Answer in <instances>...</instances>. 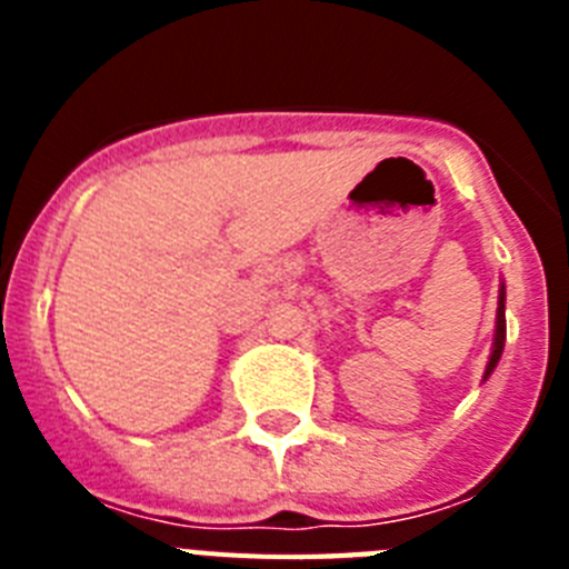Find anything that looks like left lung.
<instances>
[{
	"mask_svg": "<svg viewBox=\"0 0 569 569\" xmlns=\"http://www.w3.org/2000/svg\"><path fill=\"white\" fill-rule=\"evenodd\" d=\"M505 301H507V290H505V281H501V288H499V310H496V336H492V350H490V359H487V367H485V381L490 379L492 370H496V365H499L501 353H505V339H507Z\"/></svg>",
	"mask_w": 569,
	"mask_h": 569,
	"instance_id": "left-lung-1",
	"label": "left lung"
}]
</instances>
